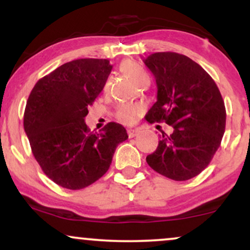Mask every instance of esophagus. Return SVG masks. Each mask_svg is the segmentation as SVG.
Wrapping results in <instances>:
<instances>
[{
    "mask_svg": "<svg viewBox=\"0 0 250 250\" xmlns=\"http://www.w3.org/2000/svg\"><path fill=\"white\" fill-rule=\"evenodd\" d=\"M139 133H140V130H139V129H136V128H135V129H128V136L130 137V139H131V137L136 136V135Z\"/></svg>",
    "mask_w": 250,
    "mask_h": 250,
    "instance_id": "esophagus-1",
    "label": "esophagus"
}]
</instances>
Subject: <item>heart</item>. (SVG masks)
<instances>
[{
  "label": "heart",
  "instance_id": "heart-1",
  "mask_svg": "<svg viewBox=\"0 0 250 250\" xmlns=\"http://www.w3.org/2000/svg\"><path fill=\"white\" fill-rule=\"evenodd\" d=\"M121 69L125 74H127L128 76H130L131 79L134 80L135 82L139 83V84H143L145 82L149 81V76L146 71L140 64H137L136 62L134 61H125L121 64ZM109 87V81H107L103 85V89L104 90H108ZM143 111V107L140 104H128V103H125V104H120L116 109L115 116L116 119L119 120L121 123H125V125H131V123L135 122L137 116H140Z\"/></svg>",
  "mask_w": 250,
  "mask_h": 250
}]
</instances>
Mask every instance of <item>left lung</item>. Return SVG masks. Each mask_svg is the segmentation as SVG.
<instances>
[{
    "instance_id": "obj_1",
    "label": "left lung",
    "mask_w": 250,
    "mask_h": 250,
    "mask_svg": "<svg viewBox=\"0 0 250 250\" xmlns=\"http://www.w3.org/2000/svg\"><path fill=\"white\" fill-rule=\"evenodd\" d=\"M157 84V101L146 115L148 122L173 125L162 133L147 163L163 176L186 181L203 170L219 149L226 128V108L216 83L189 57L155 53L143 60Z\"/></svg>"
}]
</instances>
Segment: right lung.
<instances>
[{"label": "right lung", "mask_w": 250, "mask_h": 250, "mask_svg": "<svg viewBox=\"0 0 250 250\" xmlns=\"http://www.w3.org/2000/svg\"><path fill=\"white\" fill-rule=\"evenodd\" d=\"M111 68L108 60H74L39 80L28 97L23 125L31 151L43 173L63 188L82 189L102 177L128 139L119 123L93 133L84 122Z\"/></svg>", "instance_id": "add662e5"}]
</instances>
